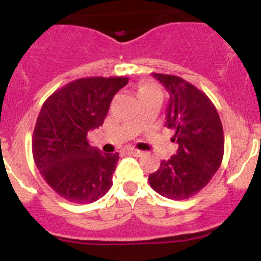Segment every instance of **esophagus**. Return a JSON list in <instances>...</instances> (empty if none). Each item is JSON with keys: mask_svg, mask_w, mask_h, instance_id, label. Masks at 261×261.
Returning a JSON list of instances; mask_svg holds the SVG:
<instances>
[{"mask_svg": "<svg viewBox=\"0 0 261 261\" xmlns=\"http://www.w3.org/2000/svg\"><path fill=\"white\" fill-rule=\"evenodd\" d=\"M127 154L135 155V156H141V155H144V151H141V150H136V149H130L127 150Z\"/></svg>", "mask_w": 261, "mask_h": 261, "instance_id": "1", "label": "esophagus"}]
</instances>
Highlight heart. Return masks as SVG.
<instances>
[{"label": "heart", "mask_w": 261, "mask_h": 261, "mask_svg": "<svg viewBox=\"0 0 261 261\" xmlns=\"http://www.w3.org/2000/svg\"><path fill=\"white\" fill-rule=\"evenodd\" d=\"M138 94L141 99L144 98V97L154 96V94H160V96H162V92H160L159 87H158L156 84L152 83V82L150 81H145V82H141V83L139 84Z\"/></svg>", "instance_id": "heart-1"}]
</instances>
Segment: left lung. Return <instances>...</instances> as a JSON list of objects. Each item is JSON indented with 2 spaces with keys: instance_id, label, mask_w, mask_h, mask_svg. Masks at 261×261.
Wrapping results in <instances>:
<instances>
[{
  "instance_id": "left-lung-1",
  "label": "left lung",
  "mask_w": 261,
  "mask_h": 261,
  "mask_svg": "<svg viewBox=\"0 0 261 261\" xmlns=\"http://www.w3.org/2000/svg\"><path fill=\"white\" fill-rule=\"evenodd\" d=\"M169 93L168 128L174 130L177 154L163 160L149 175L150 187L174 201L203 189L220 168L225 149L223 128L215 105L197 87L177 75L152 73Z\"/></svg>"
}]
</instances>
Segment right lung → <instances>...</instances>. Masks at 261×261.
Listing matches in <instances>:
<instances>
[{
  "mask_svg": "<svg viewBox=\"0 0 261 261\" xmlns=\"http://www.w3.org/2000/svg\"><path fill=\"white\" fill-rule=\"evenodd\" d=\"M126 77L80 78L48 97L36 120L33 155L44 179L73 203H92L112 187L118 152L105 154L88 143L103 125L112 98Z\"/></svg>",
  "mask_w": 261,
  "mask_h": 261,
  "instance_id": "obj_1",
  "label": "right lung"
}]
</instances>
